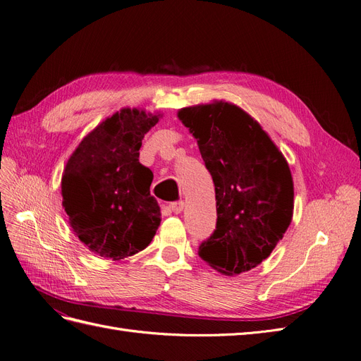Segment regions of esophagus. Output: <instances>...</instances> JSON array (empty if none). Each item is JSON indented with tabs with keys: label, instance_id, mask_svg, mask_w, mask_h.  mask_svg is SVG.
I'll list each match as a JSON object with an SVG mask.
<instances>
[{
	"label": "esophagus",
	"instance_id": "obj_1",
	"mask_svg": "<svg viewBox=\"0 0 361 361\" xmlns=\"http://www.w3.org/2000/svg\"><path fill=\"white\" fill-rule=\"evenodd\" d=\"M169 208L172 212H176V214H180V212L183 211L184 208V202L183 201H178V202H171L169 204Z\"/></svg>",
	"mask_w": 361,
	"mask_h": 361
}]
</instances>
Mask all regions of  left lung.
I'll list each match as a JSON object with an SVG mask.
<instances>
[{
  "instance_id": "8db88e82",
  "label": "left lung",
  "mask_w": 361,
  "mask_h": 361,
  "mask_svg": "<svg viewBox=\"0 0 361 361\" xmlns=\"http://www.w3.org/2000/svg\"><path fill=\"white\" fill-rule=\"evenodd\" d=\"M178 117L197 140L216 188V229L197 255L224 275L268 259L293 216V180L281 152L239 106L214 102L183 109Z\"/></svg>"
}]
</instances>
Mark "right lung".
Here are the masks:
<instances>
[{"mask_svg": "<svg viewBox=\"0 0 361 361\" xmlns=\"http://www.w3.org/2000/svg\"><path fill=\"white\" fill-rule=\"evenodd\" d=\"M159 116L125 109L78 144L62 176L63 208L90 251L120 260L144 250L160 224L153 172L140 164L144 133Z\"/></svg>", "mask_w": 361, "mask_h": 361, "instance_id": "add662e5", "label": "right lung"}]
</instances>
